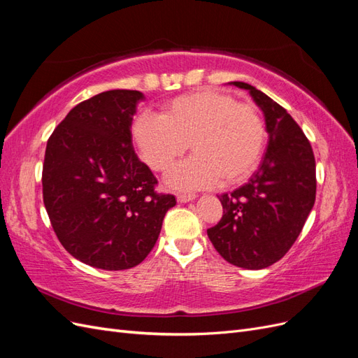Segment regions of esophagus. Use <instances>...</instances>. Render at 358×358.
Returning <instances> with one entry per match:
<instances>
[{"label":"esophagus","instance_id":"esophagus-1","mask_svg":"<svg viewBox=\"0 0 358 358\" xmlns=\"http://www.w3.org/2000/svg\"><path fill=\"white\" fill-rule=\"evenodd\" d=\"M196 200V196L194 194H178V201L179 203H188V201H192Z\"/></svg>","mask_w":358,"mask_h":358}]
</instances>
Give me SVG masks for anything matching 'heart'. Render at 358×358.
<instances>
[{
  "label": "heart",
  "mask_w": 358,
  "mask_h": 358,
  "mask_svg": "<svg viewBox=\"0 0 358 358\" xmlns=\"http://www.w3.org/2000/svg\"><path fill=\"white\" fill-rule=\"evenodd\" d=\"M133 140L154 171H166L183 155L192 157L173 169L166 182L179 191H194L245 182L262 159L266 125L254 104L233 95L201 90L167 101L159 115H138Z\"/></svg>",
  "instance_id": "b5f03b06"
}]
</instances>
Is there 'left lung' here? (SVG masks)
<instances>
[{
	"instance_id": "left-lung-1",
	"label": "left lung",
	"mask_w": 358,
	"mask_h": 358,
	"mask_svg": "<svg viewBox=\"0 0 358 358\" xmlns=\"http://www.w3.org/2000/svg\"><path fill=\"white\" fill-rule=\"evenodd\" d=\"M262 109L268 145L248 183L222 194L224 215L208 230L220 255L243 268H266L279 262L296 242L315 203V157L294 119L264 92L245 82Z\"/></svg>"
}]
</instances>
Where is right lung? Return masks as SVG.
<instances>
[{
	"instance_id": "obj_1",
	"label": "right lung",
	"mask_w": 358,
	"mask_h": 358,
	"mask_svg": "<svg viewBox=\"0 0 358 358\" xmlns=\"http://www.w3.org/2000/svg\"><path fill=\"white\" fill-rule=\"evenodd\" d=\"M140 91L113 90L79 103L48 140L43 201L61 245L79 262L125 270L152 251L171 194L138 159L131 140Z\"/></svg>"
}]
</instances>
